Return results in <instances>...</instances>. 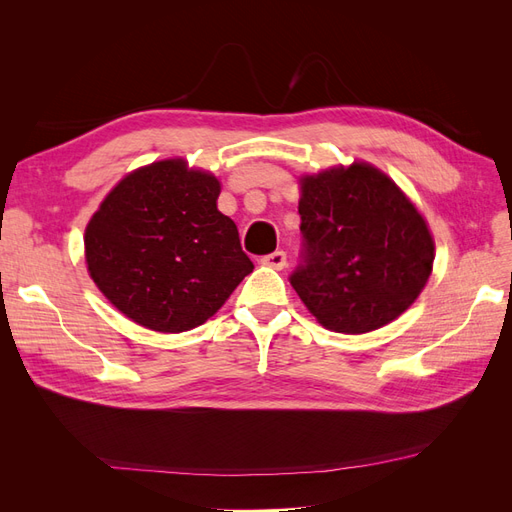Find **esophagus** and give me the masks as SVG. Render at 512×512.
<instances>
[{
  "label": "esophagus",
  "instance_id": "esophagus-1",
  "mask_svg": "<svg viewBox=\"0 0 512 512\" xmlns=\"http://www.w3.org/2000/svg\"><path fill=\"white\" fill-rule=\"evenodd\" d=\"M260 262L265 267H273V269H284L286 267V252H282V250H277V252H273V254H267V256H262L260 258Z\"/></svg>",
  "mask_w": 512,
  "mask_h": 512
}]
</instances>
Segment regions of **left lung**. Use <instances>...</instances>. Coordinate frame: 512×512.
<instances>
[{"mask_svg": "<svg viewBox=\"0 0 512 512\" xmlns=\"http://www.w3.org/2000/svg\"><path fill=\"white\" fill-rule=\"evenodd\" d=\"M301 262L290 284L335 333L384 327L416 301L433 265L423 215L369 164L301 181Z\"/></svg>", "mask_w": 512, "mask_h": 512, "instance_id": "8db88e82", "label": "left lung"}]
</instances>
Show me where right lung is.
<instances>
[{
    "mask_svg": "<svg viewBox=\"0 0 512 512\" xmlns=\"http://www.w3.org/2000/svg\"><path fill=\"white\" fill-rule=\"evenodd\" d=\"M220 181L183 160L138 168L85 230L91 280L121 314L160 333L211 318L254 265L218 211Z\"/></svg>",
    "mask_w": 512,
    "mask_h": 512,
    "instance_id": "add662e5",
    "label": "right lung"
}]
</instances>
